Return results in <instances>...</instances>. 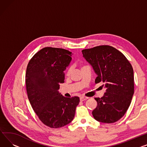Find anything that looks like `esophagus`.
Here are the masks:
<instances>
[{
	"label": "esophagus",
	"instance_id": "obj_1",
	"mask_svg": "<svg viewBox=\"0 0 147 147\" xmlns=\"http://www.w3.org/2000/svg\"><path fill=\"white\" fill-rule=\"evenodd\" d=\"M87 99H89V97H86V96H80V101H84V100H87Z\"/></svg>",
	"mask_w": 147,
	"mask_h": 147
}]
</instances>
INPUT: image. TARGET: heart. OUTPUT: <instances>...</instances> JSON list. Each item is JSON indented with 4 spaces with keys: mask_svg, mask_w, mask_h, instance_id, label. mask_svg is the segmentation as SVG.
Returning a JSON list of instances; mask_svg holds the SVG:
<instances>
[{
    "mask_svg": "<svg viewBox=\"0 0 147 147\" xmlns=\"http://www.w3.org/2000/svg\"><path fill=\"white\" fill-rule=\"evenodd\" d=\"M83 67V66H82V67ZM71 72V67L68 68V69H67V75H69Z\"/></svg>",
    "mask_w": 147,
    "mask_h": 147,
    "instance_id": "b5f03b06",
    "label": "heart"
}]
</instances>
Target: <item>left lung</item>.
<instances>
[{
	"label": "left lung",
	"instance_id": "1",
	"mask_svg": "<svg viewBox=\"0 0 147 147\" xmlns=\"http://www.w3.org/2000/svg\"><path fill=\"white\" fill-rule=\"evenodd\" d=\"M82 52L97 76L95 83L102 82L106 88L102 97L94 98L97 105L92 112L94 118L106 123L119 121L129 108L134 93L131 64L121 51L109 45L97 46Z\"/></svg>",
	"mask_w": 147,
	"mask_h": 147
}]
</instances>
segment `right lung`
Returning a JSON list of instances; mask_svg holds the SVG:
<instances>
[{
    "instance_id": "1",
    "label": "right lung",
    "mask_w": 147,
    "mask_h": 147,
    "mask_svg": "<svg viewBox=\"0 0 147 147\" xmlns=\"http://www.w3.org/2000/svg\"><path fill=\"white\" fill-rule=\"evenodd\" d=\"M72 53L63 48L45 47L29 60L25 83L28 99L38 118L46 126L58 128L74 117L79 97H65L58 91L64 83V70Z\"/></svg>"
}]
</instances>
